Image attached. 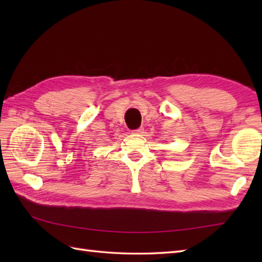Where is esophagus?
I'll return each mask as SVG.
<instances>
[{"mask_svg":"<svg viewBox=\"0 0 262 262\" xmlns=\"http://www.w3.org/2000/svg\"><path fill=\"white\" fill-rule=\"evenodd\" d=\"M143 132H144V128H143V127H141V128H137V129L133 130V133H134V134H142Z\"/></svg>","mask_w":262,"mask_h":262,"instance_id":"obj_1","label":"esophagus"}]
</instances>
